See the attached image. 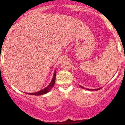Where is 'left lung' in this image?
Returning <instances> with one entry per match:
<instances>
[{
	"label": "left lung",
	"mask_w": 125,
	"mask_h": 125,
	"mask_svg": "<svg viewBox=\"0 0 125 125\" xmlns=\"http://www.w3.org/2000/svg\"><path fill=\"white\" fill-rule=\"evenodd\" d=\"M79 86H80V87H81V88H84V87H82V86H81V85H79ZM101 88H96V89H90V88H86V89L88 90H91V91H93V90H100V89H101Z\"/></svg>",
	"instance_id": "obj_1"
}]
</instances>
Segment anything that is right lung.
<instances>
[{"instance_id":"add662e5","label":"right lung","mask_w":125,"mask_h":125,"mask_svg":"<svg viewBox=\"0 0 125 125\" xmlns=\"http://www.w3.org/2000/svg\"><path fill=\"white\" fill-rule=\"evenodd\" d=\"M56 72V70L54 72L53 78H52L51 83L49 84V85L47 86V87H46V88H44V89L42 90L37 91V92L32 93H27V94H30V95H34V96H40V95L44 94H46V93H47L48 92H49V91H51V90L52 89V87H53L54 84H55V78H56V72Z\"/></svg>"}]
</instances>
